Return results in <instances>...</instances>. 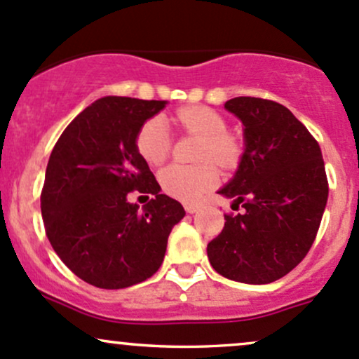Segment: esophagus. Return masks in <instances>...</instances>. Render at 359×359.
Returning a JSON list of instances; mask_svg holds the SVG:
<instances>
[{
  "instance_id": "obj_1",
  "label": "esophagus",
  "mask_w": 359,
  "mask_h": 359,
  "mask_svg": "<svg viewBox=\"0 0 359 359\" xmlns=\"http://www.w3.org/2000/svg\"><path fill=\"white\" fill-rule=\"evenodd\" d=\"M184 208H186V211L189 212V215H194V212H198V210H199L198 204H191V203L184 204Z\"/></svg>"
}]
</instances>
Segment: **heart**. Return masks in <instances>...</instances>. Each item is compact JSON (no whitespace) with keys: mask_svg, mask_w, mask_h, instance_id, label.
I'll use <instances>...</instances> for the list:
<instances>
[{"mask_svg":"<svg viewBox=\"0 0 359 359\" xmlns=\"http://www.w3.org/2000/svg\"><path fill=\"white\" fill-rule=\"evenodd\" d=\"M172 122L187 135L201 137L198 160H215L224 168L237 165L242 155V141L237 135L226 131V121L222 114L210 107H184L172 116ZM137 153L147 163L158 167L170 156L172 135L161 117H151L144 122L136 135ZM219 173L212 161L199 165L173 163L160 172L161 189L172 198L194 203L201 196L218 184Z\"/></svg>","mask_w":359,"mask_h":359,"instance_id":"1","label":"heart"}]
</instances>
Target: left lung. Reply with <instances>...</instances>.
<instances>
[{"label": "left lung", "instance_id": "left-lung-1", "mask_svg": "<svg viewBox=\"0 0 359 359\" xmlns=\"http://www.w3.org/2000/svg\"><path fill=\"white\" fill-rule=\"evenodd\" d=\"M224 109L242 121L245 151L219 194L243 212L224 215L208 257L224 278L267 285L294 269L317 237L329 196L324 160L317 140L285 105L235 97Z\"/></svg>", "mask_w": 359, "mask_h": 359}]
</instances>
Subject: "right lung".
Wrapping results in <instances>:
<instances>
[{
	"instance_id": "1",
	"label": "right lung",
	"mask_w": 359,
	"mask_h": 359,
	"mask_svg": "<svg viewBox=\"0 0 359 359\" xmlns=\"http://www.w3.org/2000/svg\"><path fill=\"white\" fill-rule=\"evenodd\" d=\"M165 100L104 97L59 136L47 163L41 210L46 235L62 262L88 285L121 290L151 278L172 228L186 216L160 194L136 135ZM133 190L154 198L140 212Z\"/></svg>"
}]
</instances>
